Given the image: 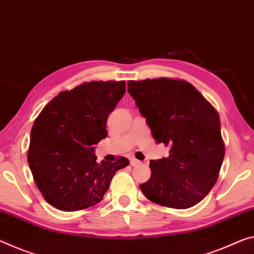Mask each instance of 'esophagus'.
Masks as SVG:
<instances>
[{
    "mask_svg": "<svg viewBox=\"0 0 254 254\" xmlns=\"http://www.w3.org/2000/svg\"><path fill=\"white\" fill-rule=\"evenodd\" d=\"M130 163H131L132 166H139V165H141V162H140V160H138V159H135V158H131Z\"/></svg>",
    "mask_w": 254,
    "mask_h": 254,
    "instance_id": "esophagus-1",
    "label": "esophagus"
}]
</instances>
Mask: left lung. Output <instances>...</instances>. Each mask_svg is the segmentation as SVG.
<instances>
[{"label": "left lung", "instance_id": "1", "mask_svg": "<svg viewBox=\"0 0 254 254\" xmlns=\"http://www.w3.org/2000/svg\"><path fill=\"white\" fill-rule=\"evenodd\" d=\"M127 91L154 139L171 147L167 158L150 160V179L140 185L143 194L163 207L195 206L214 188L224 160L218 113L182 79L130 80Z\"/></svg>", "mask_w": 254, "mask_h": 254}]
</instances>
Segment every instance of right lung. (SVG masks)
<instances>
[{"mask_svg": "<svg viewBox=\"0 0 254 254\" xmlns=\"http://www.w3.org/2000/svg\"><path fill=\"white\" fill-rule=\"evenodd\" d=\"M126 92V81L83 82L63 90L35 120L28 164L48 203L76 211L103 200L115 173L128 160L97 163L94 144L107 136V118Z\"/></svg>", "mask_w": 254, "mask_h": 254, "instance_id": "add662e5", "label": "right lung"}]
</instances>
